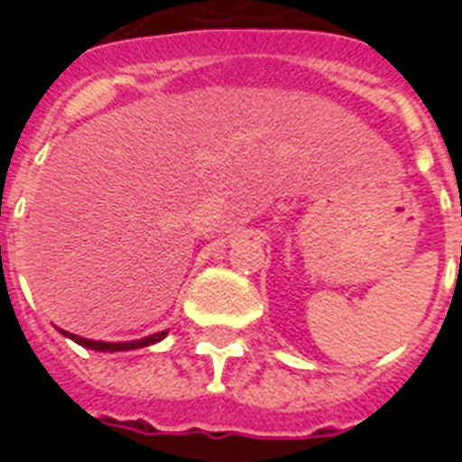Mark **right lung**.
<instances>
[{
	"label": "right lung",
	"mask_w": 462,
	"mask_h": 462,
	"mask_svg": "<svg viewBox=\"0 0 462 462\" xmlns=\"http://www.w3.org/2000/svg\"><path fill=\"white\" fill-rule=\"evenodd\" d=\"M64 336H69L74 343L83 345V347H90V350H100V352H122V350H136V347H146V345H153L158 340L167 336V330L162 333H155V336H148V337H141V340H132V343H103V340H86L81 336H71L67 330H61Z\"/></svg>",
	"instance_id": "right-lung-1"
}]
</instances>
